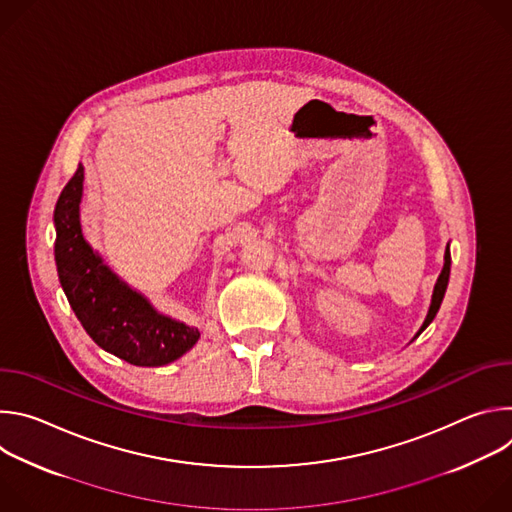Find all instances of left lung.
<instances>
[{
    "instance_id": "left-lung-1",
    "label": "left lung",
    "mask_w": 512,
    "mask_h": 512,
    "mask_svg": "<svg viewBox=\"0 0 512 512\" xmlns=\"http://www.w3.org/2000/svg\"><path fill=\"white\" fill-rule=\"evenodd\" d=\"M450 265H452V255H450V245H448V249H446V263H444V269H442L440 277H437V283H435V287H433V298H431V306H429L427 318H425V322H423L421 330L417 332V336H419V334H421V332L431 324V320L435 318L437 310H440V306H442V300H444V296H446V287H448V281H450Z\"/></svg>"
}]
</instances>
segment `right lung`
Masks as SVG:
<instances>
[{"label":"right lung","instance_id":"1","mask_svg":"<svg viewBox=\"0 0 512 512\" xmlns=\"http://www.w3.org/2000/svg\"><path fill=\"white\" fill-rule=\"evenodd\" d=\"M83 180L79 164L54 208V259L68 304L103 350L135 367L174 362L198 342L200 332L158 314L93 253L79 221Z\"/></svg>","mask_w":512,"mask_h":512}]
</instances>
